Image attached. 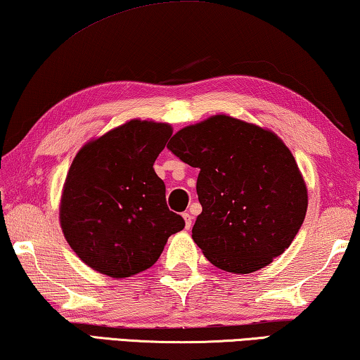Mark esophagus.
Returning a JSON list of instances; mask_svg holds the SVG:
<instances>
[{
  "label": "esophagus",
  "instance_id": "obj_1",
  "mask_svg": "<svg viewBox=\"0 0 360 360\" xmlns=\"http://www.w3.org/2000/svg\"><path fill=\"white\" fill-rule=\"evenodd\" d=\"M182 218H184V221H186V228L191 229V228H192V221H194V218H192V214L186 212V213H182Z\"/></svg>",
  "mask_w": 360,
  "mask_h": 360
}]
</instances>
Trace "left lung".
<instances>
[{
	"instance_id": "1",
	"label": "left lung",
	"mask_w": 360,
	"mask_h": 360,
	"mask_svg": "<svg viewBox=\"0 0 360 360\" xmlns=\"http://www.w3.org/2000/svg\"><path fill=\"white\" fill-rule=\"evenodd\" d=\"M166 148L200 169L202 213L192 238L214 266L250 273L291 245L307 212V189L275 134L218 115L181 129Z\"/></svg>"
}]
</instances>
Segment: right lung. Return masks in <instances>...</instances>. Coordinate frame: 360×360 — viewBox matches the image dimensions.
Returning a JSON list of instances; mask_svg holds the SVG:
<instances>
[{"mask_svg":"<svg viewBox=\"0 0 360 360\" xmlns=\"http://www.w3.org/2000/svg\"><path fill=\"white\" fill-rule=\"evenodd\" d=\"M171 137L162 122L129 121L90 142L69 168L61 228L79 259L111 278L152 266L186 226L166 205L153 163Z\"/></svg>","mask_w":360,"mask_h":360,"instance_id":"1","label":"right lung"}]
</instances>
